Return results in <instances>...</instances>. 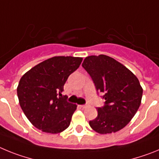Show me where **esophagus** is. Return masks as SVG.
<instances>
[{
    "label": "esophagus",
    "instance_id": "obj_1",
    "mask_svg": "<svg viewBox=\"0 0 159 159\" xmlns=\"http://www.w3.org/2000/svg\"><path fill=\"white\" fill-rule=\"evenodd\" d=\"M87 105H80V107L81 108H86L87 107Z\"/></svg>",
    "mask_w": 159,
    "mask_h": 159
}]
</instances>
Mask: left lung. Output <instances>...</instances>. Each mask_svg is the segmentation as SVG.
Masks as SVG:
<instances>
[{
    "label": "left lung",
    "instance_id": "1",
    "mask_svg": "<svg viewBox=\"0 0 159 159\" xmlns=\"http://www.w3.org/2000/svg\"><path fill=\"white\" fill-rule=\"evenodd\" d=\"M93 80L96 89L104 93V107L90 127L101 134L115 133L130 123L141 104L143 88L127 67L106 56H89L82 64Z\"/></svg>",
    "mask_w": 159,
    "mask_h": 159
}]
</instances>
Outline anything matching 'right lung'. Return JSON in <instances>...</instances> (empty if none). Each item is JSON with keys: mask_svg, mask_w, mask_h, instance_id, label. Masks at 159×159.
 <instances>
[{"mask_svg": "<svg viewBox=\"0 0 159 159\" xmlns=\"http://www.w3.org/2000/svg\"><path fill=\"white\" fill-rule=\"evenodd\" d=\"M82 57H54L32 67L20 80L19 103L35 127L58 134L69 127L77 105L62 95L64 84L80 67Z\"/></svg>", "mask_w": 159, "mask_h": 159, "instance_id": "right-lung-1", "label": "right lung"}]
</instances>
